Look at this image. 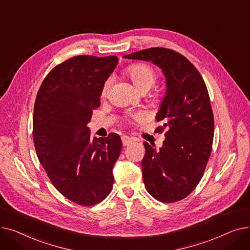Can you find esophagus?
Listing matches in <instances>:
<instances>
[{"instance_id":"34e87169","label":"esophagus","mask_w":250,"mask_h":250,"mask_svg":"<svg viewBox=\"0 0 250 250\" xmlns=\"http://www.w3.org/2000/svg\"><path fill=\"white\" fill-rule=\"evenodd\" d=\"M122 141H123V145L124 146H129V145H132V144H133V140L130 139L129 137H127V136H123L122 137Z\"/></svg>"}]
</instances>
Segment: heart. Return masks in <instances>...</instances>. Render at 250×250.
Instances as JSON below:
<instances>
[{
	"label": "heart",
	"instance_id": "heart-1",
	"mask_svg": "<svg viewBox=\"0 0 250 250\" xmlns=\"http://www.w3.org/2000/svg\"><path fill=\"white\" fill-rule=\"evenodd\" d=\"M126 74L139 91H143V90L148 91L154 86V84L157 81L156 72L151 67H149L148 64H145V63H135V64L129 65V67L126 69ZM109 86H110V80H107L103 85V89H102L103 94L106 93L107 90L109 89ZM132 117L135 121H141L142 114L135 113L132 115Z\"/></svg>",
	"mask_w": 250,
	"mask_h": 250
}]
</instances>
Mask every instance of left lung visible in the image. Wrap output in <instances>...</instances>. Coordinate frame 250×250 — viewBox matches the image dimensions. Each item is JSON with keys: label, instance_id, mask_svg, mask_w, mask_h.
<instances>
[{"label": "left lung", "instance_id": "1", "mask_svg": "<svg viewBox=\"0 0 250 250\" xmlns=\"http://www.w3.org/2000/svg\"><path fill=\"white\" fill-rule=\"evenodd\" d=\"M125 59L151 62L166 78V92L156 121L167 128L157 151L144 142L143 179L148 192L163 203L185 199L199 185L209 158L214 115L206 84L194 65L178 52L153 47L125 55Z\"/></svg>", "mask_w": 250, "mask_h": 250}]
</instances>
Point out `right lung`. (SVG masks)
<instances>
[{
	"label": "right lung",
	"mask_w": 250,
	"mask_h": 250,
	"mask_svg": "<svg viewBox=\"0 0 250 250\" xmlns=\"http://www.w3.org/2000/svg\"><path fill=\"white\" fill-rule=\"evenodd\" d=\"M117 62L114 56L74 57L48 73L36 96L33 141L38 160L54 187L78 205H96L112 189L122 140L117 134L92 139L87 124Z\"/></svg>",
	"instance_id": "1"
}]
</instances>
